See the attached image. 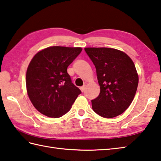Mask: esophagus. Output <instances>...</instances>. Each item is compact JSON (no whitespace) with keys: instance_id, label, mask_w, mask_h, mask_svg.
Masks as SVG:
<instances>
[{"instance_id":"34e87169","label":"esophagus","mask_w":161,"mask_h":161,"mask_svg":"<svg viewBox=\"0 0 161 161\" xmlns=\"http://www.w3.org/2000/svg\"><path fill=\"white\" fill-rule=\"evenodd\" d=\"M80 91L82 92H83L85 91V86L80 87Z\"/></svg>"}]
</instances>
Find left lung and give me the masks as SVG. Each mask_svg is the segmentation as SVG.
Returning <instances> with one entry per match:
<instances>
[{
  "mask_svg": "<svg viewBox=\"0 0 161 161\" xmlns=\"http://www.w3.org/2000/svg\"><path fill=\"white\" fill-rule=\"evenodd\" d=\"M96 67L100 94L92 100V109L99 115L113 118L122 114L135 97L138 74L131 58L112 48H85Z\"/></svg>",
  "mask_w": 161,
  "mask_h": 161,
  "instance_id": "obj_1",
  "label": "left lung"
}]
</instances>
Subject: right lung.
I'll use <instances>...</instances> for the list:
<instances>
[{"label":"right lung","instance_id":"right-lung-1","mask_svg":"<svg viewBox=\"0 0 161 161\" xmlns=\"http://www.w3.org/2000/svg\"><path fill=\"white\" fill-rule=\"evenodd\" d=\"M82 51L80 47H50L36 53L26 71V90L39 113L60 117L71 109L81 92L71 83L67 67Z\"/></svg>","mask_w":161,"mask_h":161}]
</instances>
